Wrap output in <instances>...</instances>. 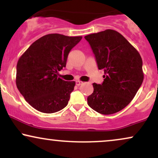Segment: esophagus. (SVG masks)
<instances>
[{
	"label": "esophagus",
	"instance_id": "obj_1",
	"mask_svg": "<svg viewBox=\"0 0 158 158\" xmlns=\"http://www.w3.org/2000/svg\"><path fill=\"white\" fill-rule=\"evenodd\" d=\"M82 84H83V82H82V81H76V85H77V86H79V85H81Z\"/></svg>",
	"mask_w": 158,
	"mask_h": 158
}]
</instances>
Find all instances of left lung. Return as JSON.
Masks as SVG:
<instances>
[{"instance_id": "8db88e82", "label": "left lung", "mask_w": 158, "mask_h": 158, "mask_svg": "<svg viewBox=\"0 0 158 158\" xmlns=\"http://www.w3.org/2000/svg\"><path fill=\"white\" fill-rule=\"evenodd\" d=\"M95 55L99 70H104L102 85L94 83L88 104L99 114L119 111L135 97L143 78V61L136 49L118 32L106 30L85 36Z\"/></svg>"}]
</instances>
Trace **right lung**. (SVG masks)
Returning <instances> with one entry per match:
<instances>
[{"instance_id": "add662e5", "label": "right lung", "mask_w": 158, "mask_h": 158, "mask_svg": "<svg viewBox=\"0 0 158 158\" xmlns=\"http://www.w3.org/2000/svg\"><path fill=\"white\" fill-rule=\"evenodd\" d=\"M81 39L48 34L36 40L20 57L16 85L35 109L52 114L67 106L76 82L60 79L58 72L66 67L69 52Z\"/></svg>"}]
</instances>
